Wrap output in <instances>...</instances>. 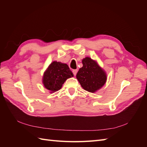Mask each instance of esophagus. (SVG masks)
I'll list each match as a JSON object with an SVG mask.
<instances>
[{
    "label": "esophagus",
    "instance_id": "34e87169",
    "mask_svg": "<svg viewBox=\"0 0 147 147\" xmlns=\"http://www.w3.org/2000/svg\"><path fill=\"white\" fill-rule=\"evenodd\" d=\"M77 72H78V70H77V69H75V70H73V71H72V72H73V74H74V75H77Z\"/></svg>",
    "mask_w": 147,
    "mask_h": 147
}]
</instances>
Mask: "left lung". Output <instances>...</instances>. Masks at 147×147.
Returning <instances> with one entry per match:
<instances>
[{
	"label": "left lung",
	"instance_id": "8db88e82",
	"mask_svg": "<svg viewBox=\"0 0 147 147\" xmlns=\"http://www.w3.org/2000/svg\"><path fill=\"white\" fill-rule=\"evenodd\" d=\"M82 64L83 67L79 69L76 77L84 90L96 92L106 83L107 77L105 71L90 57L83 58Z\"/></svg>",
	"mask_w": 147,
	"mask_h": 147
}]
</instances>
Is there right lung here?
<instances>
[{
	"mask_svg": "<svg viewBox=\"0 0 147 147\" xmlns=\"http://www.w3.org/2000/svg\"><path fill=\"white\" fill-rule=\"evenodd\" d=\"M72 77L74 74L67 64L55 61L44 72L42 83L44 87L52 93L59 90L67 79Z\"/></svg>",
	"mask_w": 147,
	"mask_h": 147,
	"instance_id": "1",
	"label": "right lung"
}]
</instances>
